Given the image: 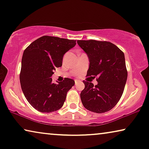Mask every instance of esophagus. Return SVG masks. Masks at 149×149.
Here are the masks:
<instances>
[{
  "mask_svg": "<svg viewBox=\"0 0 149 149\" xmlns=\"http://www.w3.org/2000/svg\"><path fill=\"white\" fill-rule=\"evenodd\" d=\"M74 82H75V85H77V84H78L79 82H81V81H79V80H75Z\"/></svg>",
  "mask_w": 149,
  "mask_h": 149,
  "instance_id": "esophagus-1",
  "label": "esophagus"
}]
</instances>
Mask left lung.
Instances as JSON below:
<instances>
[{
    "label": "left lung",
    "instance_id": "8db88e82",
    "mask_svg": "<svg viewBox=\"0 0 149 149\" xmlns=\"http://www.w3.org/2000/svg\"><path fill=\"white\" fill-rule=\"evenodd\" d=\"M89 60L87 76L97 77V85L83 81L85 89L81 100L86 109L95 113H105L117 104L122 95L128 72L124 54L109 42L77 40Z\"/></svg>",
    "mask_w": 149,
    "mask_h": 149
}]
</instances>
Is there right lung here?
I'll use <instances>...</instances> for the list:
<instances>
[{
	"instance_id": "add662e5",
	"label": "right lung",
	"mask_w": 149,
	"mask_h": 149,
	"mask_svg": "<svg viewBox=\"0 0 149 149\" xmlns=\"http://www.w3.org/2000/svg\"><path fill=\"white\" fill-rule=\"evenodd\" d=\"M76 45V40L44 36L25 49L21 60L20 83L23 94L33 108L42 113L58 110L66 94L74 85L65 78L54 84L50 77L62 65L64 54Z\"/></svg>"
}]
</instances>
